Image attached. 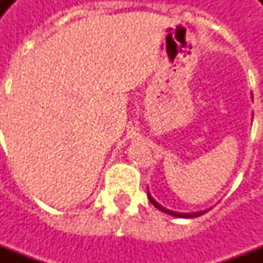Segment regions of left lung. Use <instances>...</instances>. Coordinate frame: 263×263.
I'll use <instances>...</instances> for the list:
<instances>
[{
    "label": "left lung",
    "mask_w": 263,
    "mask_h": 263,
    "mask_svg": "<svg viewBox=\"0 0 263 263\" xmlns=\"http://www.w3.org/2000/svg\"><path fill=\"white\" fill-rule=\"evenodd\" d=\"M148 198L151 203L154 204L155 207L158 210H160V211H163V213H166V214H171V215H175V217H182V218H194V217H200V215H203L204 213H207L205 210L204 211H197V213H176V211H172V210H167L165 209L163 205H160L156 200H155L152 196H151V193L148 192Z\"/></svg>",
    "instance_id": "left-lung-1"
}]
</instances>
